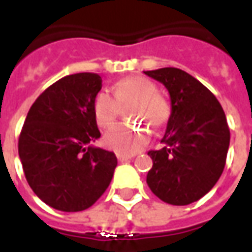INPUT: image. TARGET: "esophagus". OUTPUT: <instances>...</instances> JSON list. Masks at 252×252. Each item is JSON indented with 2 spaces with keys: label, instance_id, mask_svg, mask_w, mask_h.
Masks as SVG:
<instances>
[{
  "label": "esophagus",
  "instance_id": "1",
  "mask_svg": "<svg viewBox=\"0 0 252 252\" xmlns=\"http://www.w3.org/2000/svg\"><path fill=\"white\" fill-rule=\"evenodd\" d=\"M131 155H124V154H117V159L119 162H126L128 159H131Z\"/></svg>",
  "mask_w": 252,
  "mask_h": 252
}]
</instances>
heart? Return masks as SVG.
<instances>
[{
    "label": "heart",
    "instance_id": "heart-1",
    "mask_svg": "<svg viewBox=\"0 0 252 252\" xmlns=\"http://www.w3.org/2000/svg\"><path fill=\"white\" fill-rule=\"evenodd\" d=\"M155 83L143 77H128L113 86V95L108 90H99L94 95L92 112L94 121L102 129L109 128L120 115V106H128L129 119L144 121L155 128L162 126L169 117V106L159 97ZM148 128L129 124L113 126L105 133L104 144L116 153L133 154L147 144Z\"/></svg>",
    "mask_w": 252,
    "mask_h": 252
}]
</instances>
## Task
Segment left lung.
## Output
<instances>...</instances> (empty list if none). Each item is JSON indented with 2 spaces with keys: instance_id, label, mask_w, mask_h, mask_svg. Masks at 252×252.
<instances>
[{
  "instance_id": "8db88e82",
  "label": "left lung",
  "mask_w": 252,
  "mask_h": 252,
  "mask_svg": "<svg viewBox=\"0 0 252 252\" xmlns=\"http://www.w3.org/2000/svg\"><path fill=\"white\" fill-rule=\"evenodd\" d=\"M163 83L171 115L160 150H151L147 185L171 205L200 200L220 178L229 147L225 113L209 89L184 70L164 67L144 71Z\"/></svg>"
}]
</instances>
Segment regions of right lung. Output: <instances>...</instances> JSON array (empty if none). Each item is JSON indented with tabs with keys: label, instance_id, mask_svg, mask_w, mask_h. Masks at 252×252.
<instances>
[{
	"label": "right lung",
	"instance_id": "1",
	"mask_svg": "<svg viewBox=\"0 0 252 252\" xmlns=\"http://www.w3.org/2000/svg\"><path fill=\"white\" fill-rule=\"evenodd\" d=\"M102 88L94 72L61 78L36 98L19 137L25 178L47 205L62 212L85 211L108 189L115 153L89 146L101 133L92 104Z\"/></svg>",
	"mask_w": 252,
	"mask_h": 252
}]
</instances>
